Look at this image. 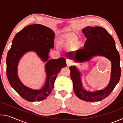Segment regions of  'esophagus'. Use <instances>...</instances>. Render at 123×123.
Here are the masks:
<instances>
[{"mask_svg": "<svg viewBox=\"0 0 123 123\" xmlns=\"http://www.w3.org/2000/svg\"><path fill=\"white\" fill-rule=\"evenodd\" d=\"M66 63H67V66H70V65H72V64H73V62L71 60H70L69 59H67L66 60Z\"/></svg>", "mask_w": 123, "mask_h": 123, "instance_id": "esophagus-1", "label": "esophagus"}]
</instances>
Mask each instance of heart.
I'll return each instance as SVG.
<instances>
[{"instance_id":"obj_1","label":"heart","mask_w":123,"mask_h":123,"mask_svg":"<svg viewBox=\"0 0 123 123\" xmlns=\"http://www.w3.org/2000/svg\"><path fill=\"white\" fill-rule=\"evenodd\" d=\"M77 37L74 35H63L62 36V41L63 44H72L76 41Z\"/></svg>"}]
</instances>
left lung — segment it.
Returning <instances> with one entry per match:
<instances>
[{
    "label": "left lung",
    "instance_id": "8db88e82",
    "mask_svg": "<svg viewBox=\"0 0 123 123\" xmlns=\"http://www.w3.org/2000/svg\"><path fill=\"white\" fill-rule=\"evenodd\" d=\"M87 37L84 47L75 51L67 53L66 56L76 62L89 61L93 57L104 56L111 62V78L105 88L95 91L85 89L82 86V74L75 66L69 67L74 93L79 99L90 102L101 101L111 94L120 80L121 70L120 56L113 37L105 29L100 26L85 27L82 30Z\"/></svg>",
    "mask_w": 123,
    "mask_h": 123
}]
</instances>
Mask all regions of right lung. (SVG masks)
I'll use <instances>...</instances> for the list:
<instances>
[{
  "label": "right lung",
  "instance_id": "add662e5",
  "mask_svg": "<svg viewBox=\"0 0 123 123\" xmlns=\"http://www.w3.org/2000/svg\"><path fill=\"white\" fill-rule=\"evenodd\" d=\"M54 37L55 34L51 29L41 24H32L18 32L12 41L6 57L7 77L12 88L27 101H39L47 99L53 89L57 74L67 66L63 57L49 60L48 54L54 47ZM29 51L35 52L43 62H46V80L43 88L39 90L25 86L18 75L19 60Z\"/></svg>",
  "mask_w": 123,
  "mask_h": 123
}]
</instances>
